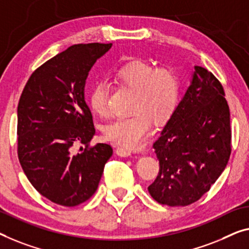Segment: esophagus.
<instances>
[{"mask_svg": "<svg viewBox=\"0 0 249 249\" xmlns=\"http://www.w3.org/2000/svg\"><path fill=\"white\" fill-rule=\"evenodd\" d=\"M116 154L118 155V157L127 158V157H131L132 152L129 151L128 148H125V147H122V146H117V148H116Z\"/></svg>", "mask_w": 249, "mask_h": 249, "instance_id": "34e87169", "label": "esophagus"}]
</instances>
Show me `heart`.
Returning <instances> with one entry per match:
<instances>
[{"label":"heart","instance_id":"b5f03b06","mask_svg":"<svg viewBox=\"0 0 249 249\" xmlns=\"http://www.w3.org/2000/svg\"><path fill=\"white\" fill-rule=\"evenodd\" d=\"M116 79L135 91L132 110L135 114L110 122L104 127V136L117 145L139 148L145 143L157 124H164L173 116L180 103L181 79L169 66L155 67L145 60H134L121 67ZM109 86L98 81L89 94V106L99 117L109 115Z\"/></svg>","mask_w":249,"mask_h":249}]
</instances>
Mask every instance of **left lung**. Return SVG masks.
I'll return each mask as SVG.
<instances>
[{
    "instance_id": "left-lung-1",
    "label": "left lung",
    "mask_w": 249,
    "mask_h": 249,
    "mask_svg": "<svg viewBox=\"0 0 249 249\" xmlns=\"http://www.w3.org/2000/svg\"><path fill=\"white\" fill-rule=\"evenodd\" d=\"M160 171L147 190L161 205L188 206L210 190L231 152L229 106L220 81L200 66L155 141Z\"/></svg>"
}]
</instances>
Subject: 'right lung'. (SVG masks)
Masks as SVG:
<instances>
[{
  "instance_id": "right-lung-1",
  "label": "right lung",
  "mask_w": 249,
  "mask_h": 249,
  "mask_svg": "<svg viewBox=\"0 0 249 249\" xmlns=\"http://www.w3.org/2000/svg\"><path fill=\"white\" fill-rule=\"evenodd\" d=\"M110 47H69L32 72L18 101V161L36 190L57 205L87 201L113 155L109 144L89 146L95 127L85 102L88 73ZM80 142L85 150L76 154L73 146Z\"/></svg>"
}]
</instances>
